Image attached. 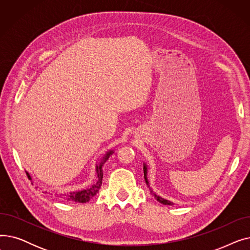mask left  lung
<instances>
[{
	"mask_svg": "<svg viewBox=\"0 0 250 250\" xmlns=\"http://www.w3.org/2000/svg\"><path fill=\"white\" fill-rule=\"evenodd\" d=\"M144 165V177H145V181H146V185L149 187V189H150V193H151V195L153 196V198L157 201V202H159L160 204H163V205H169V206H172L173 205V203L172 202H170V201H168V200H166V199H163V198H161L160 195H157L155 192H153V190L150 188V185H149V180H148V165L146 164V163H144L143 164Z\"/></svg>",
	"mask_w": 250,
	"mask_h": 250,
	"instance_id": "obj_1",
	"label": "left lung"
}]
</instances>
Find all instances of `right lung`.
Listing matches in <instances>:
<instances>
[{"instance_id":"obj_1","label":"right lung","mask_w":250,"mask_h":250,"mask_svg":"<svg viewBox=\"0 0 250 250\" xmlns=\"http://www.w3.org/2000/svg\"><path fill=\"white\" fill-rule=\"evenodd\" d=\"M113 150H109L106 153L103 155L102 158L96 162L95 165V174H96V180L94 183L90 187H87L86 188H83L81 190H77V191H72L69 193H61L60 196L62 198H65L68 201L73 202V203H87L89 202L96 193L98 192L101 183H102V178H103V165L106 162V160L109 158V156L113 154ZM26 174L30 177V174L26 171Z\"/></svg>"}]
</instances>
